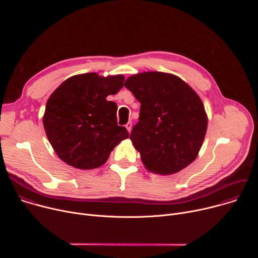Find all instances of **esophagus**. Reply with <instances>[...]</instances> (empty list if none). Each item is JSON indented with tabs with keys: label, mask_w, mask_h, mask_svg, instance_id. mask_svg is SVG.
<instances>
[{
	"label": "esophagus",
	"mask_w": 258,
	"mask_h": 258,
	"mask_svg": "<svg viewBox=\"0 0 258 258\" xmlns=\"http://www.w3.org/2000/svg\"><path fill=\"white\" fill-rule=\"evenodd\" d=\"M132 126H133V124H132V122H131V121H128V122L125 124V127L127 128L128 133H131V131H132Z\"/></svg>",
	"instance_id": "esophagus-1"
}]
</instances>
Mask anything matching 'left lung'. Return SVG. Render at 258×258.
Listing matches in <instances>:
<instances>
[{
	"label": "left lung",
	"mask_w": 258,
	"mask_h": 258,
	"mask_svg": "<svg viewBox=\"0 0 258 258\" xmlns=\"http://www.w3.org/2000/svg\"><path fill=\"white\" fill-rule=\"evenodd\" d=\"M124 87L141 103L130 139L149 171L172 174L197 157L207 115L197 93L170 73L148 71L130 77Z\"/></svg>",
	"instance_id": "left-lung-1"
}]
</instances>
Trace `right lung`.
<instances>
[{
    "instance_id": "right-lung-1",
    "label": "right lung",
    "mask_w": 258,
    "mask_h": 258,
    "mask_svg": "<svg viewBox=\"0 0 258 258\" xmlns=\"http://www.w3.org/2000/svg\"><path fill=\"white\" fill-rule=\"evenodd\" d=\"M122 75L100 77L84 73L63 82L50 96L43 117L50 144L70 166H102L122 140L128 138L117 124V105L106 98L123 87Z\"/></svg>"
}]
</instances>
